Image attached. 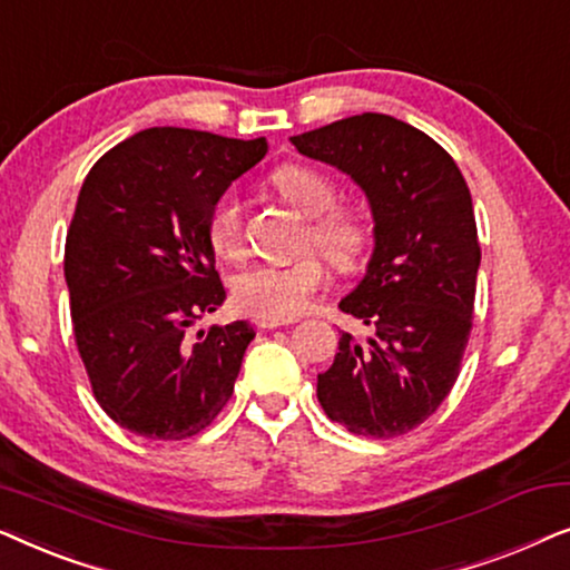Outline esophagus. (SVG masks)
I'll return each instance as SVG.
<instances>
[{"instance_id":"esophagus-1","label":"esophagus","mask_w":570,"mask_h":570,"mask_svg":"<svg viewBox=\"0 0 570 570\" xmlns=\"http://www.w3.org/2000/svg\"><path fill=\"white\" fill-rule=\"evenodd\" d=\"M254 324L259 326V330H277V326H285L291 324L287 318H269V316H256Z\"/></svg>"}]
</instances>
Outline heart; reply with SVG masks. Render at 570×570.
Listing matches in <instances>:
<instances>
[{
	"label": "heart",
	"mask_w": 570,
	"mask_h": 570,
	"mask_svg": "<svg viewBox=\"0 0 570 570\" xmlns=\"http://www.w3.org/2000/svg\"><path fill=\"white\" fill-rule=\"evenodd\" d=\"M272 184L303 215L314 217L311 240L334 267L353 269L363 262L371 244V230L361 217L337 207V186L318 170L287 163L272 174ZM209 240L225 259H238L244 252V213L236 194H223L209 215ZM324 285V264L316 256L298 262H262L233 279V301L252 316L293 318Z\"/></svg>",
	"instance_id": "heart-1"
}]
</instances>
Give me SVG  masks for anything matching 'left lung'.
I'll list each match as a JSON object with an SVG mask.
<instances>
[{"label":"left lung","instance_id":"8db88e82","mask_svg":"<svg viewBox=\"0 0 570 570\" xmlns=\"http://www.w3.org/2000/svg\"><path fill=\"white\" fill-rule=\"evenodd\" d=\"M293 145L353 178L373 217L365 275L340 301L368 337L342 332L316 396L350 433L394 439L431 417L459 376L480 269L472 194L451 155L394 116H350Z\"/></svg>","mask_w":570,"mask_h":570}]
</instances>
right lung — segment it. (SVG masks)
I'll return each instance as SVG.
<instances>
[{"label": "right lung", "mask_w": 570, "mask_h": 570, "mask_svg": "<svg viewBox=\"0 0 570 570\" xmlns=\"http://www.w3.org/2000/svg\"><path fill=\"white\" fill-rule=\"evenodd\" d=\"M267 147L264 137L153 127L85 178L65 246L75 340L98 404L131 433L189 439L230 400L252 324L186 334L225 301L213 207Z\"/></svg>", "instance_id": "1"}]
</instances>
